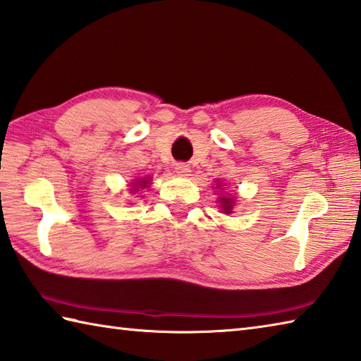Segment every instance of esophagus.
Returning <instances> with one entry per match:
<instances>
[{
	"label": "esophagus",
	"instance_id": "34e87169",
	"mask_svg": "<svg viewBox=\"0 0 361 361\" xmlns=\"http://www.w3.org/2000/svg\"><path fill=\"white\" fill-rule=\"evenodd\" d=\"M175 172L178 173L180 176H186L190 172V167L188 164H185V162H176Z\"/></svg>",
	"mask_w": 361,
	"mask_h": 361
}]
</instances>
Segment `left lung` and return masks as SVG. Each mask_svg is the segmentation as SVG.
Wrapping results in <instances>:
<instances>
[{"label":"left lung","mask_w":361,"mask_h":361,"mask_svg":"<svg viewBox=\"0 0 361 361\" xmlns=\"http://www.w3.org/2000/svg\"><path fill=\"white\" fill-rule=\"evenodd\" d=\"M221 183H217L216 188H221ZM219 203H221L222 213L225 214H231L233 213V207H235V199H230V197H219Z\"/></svg>","instance_id":"1"}]
</instances>
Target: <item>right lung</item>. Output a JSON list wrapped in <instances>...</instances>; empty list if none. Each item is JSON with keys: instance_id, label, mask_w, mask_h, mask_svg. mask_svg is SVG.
<instances>
[{"instance_id": "add662e5", "label": "right lung", "mask_w": 361, "mask_h": 361, "mask_svg": "<svg viewBox=\"0 0 361 361\" xmlns=\"http://www.w3.org/2000/svg\"><path fill=\"white\" fill-rule=\"evenodd\" d=\"M148 183H150V178L148 176H145V178H137L136 181L133 183V188H131V192L136 194L137 190L144 189V188H148Z\"/></svg>"}]
</instances>
